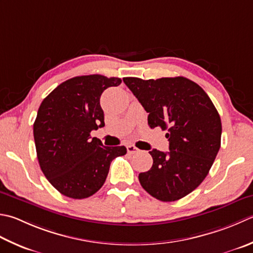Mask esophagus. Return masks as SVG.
I'll return each mask as SVG.
<instances>
[{"label":"esophagus","instance_id":"1","mask_svg":"<svg viewBox=\"0 0 253 253\" xmlns=\"http://www.w3.org/2000/svg\"><path fill=\"white\" fill-rule=\"evenodd\" d=\"M127 152L129 153V155H133V153L139 152V149H138V148L135 147L133 145H128L127 146Z\"/></svg>","mask_w":253,"mask_h":253}]
</instances>
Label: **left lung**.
<instances>
[{
    "instance_id": "obj_1",
    "label": "left lung",
    "mask_w": 253,
    "mask_h": 253,
    "mask_svg": "<svg viewBox=\"0 0 253 253\" xmlns=\"http://www.w3.org/2000/svg\"><path fill=\"white\" fill-rule=\"evenodd\" d=\"M123 81L149 113L148 125L168 131L170 151H149L153 163L138 176L140 184L159 201L180 200L204 181L214 163L220 148L219 114L206 92L186 78Z\"/></svg>"
}]
</instances>
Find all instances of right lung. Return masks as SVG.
<instances>
[{
  "mask_svg": "<svg viewBox=\"0 0 253 253\" xmlns=\"http://www.w3.org/2000/svg\"><path fill=\"white\" fill-rule=\"evenodd\" d=\"M120 78L101 74L74 77L43 98L34 123L39 166L50 184L74 200L90 197L103 186L124 146L106 147L91 131L104 127L100 98L104 90L118 86Z\"/></svg>",
  "mask_w": 253,
  "mask_h": 253,
  "instance_id": "obj_1",
  "label": "right lung"
}]
</instances>
